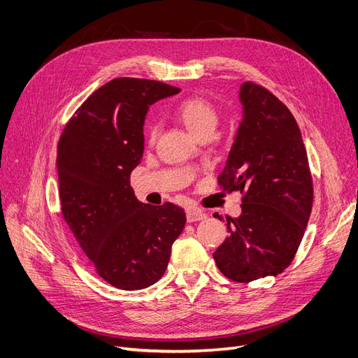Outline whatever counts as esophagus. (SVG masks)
<instances>
[{"mask_svg":"<svg viewBox=\"0 0 358 358\" xmlns=\"http://www.w3.org/2000/svg\"><path fill=\"white\" fill-rule=\"evenodd\" d=\"M207 216H206V213H203V211H198V210H188L187 211V220L189 222V223H192V222H199V220H203V219H206Z\"/></svg>","mask_w":358,"mask_h":358,"instance_id":"34e87169","label":"esophagus"}]
</instances>
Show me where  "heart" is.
<instances>
[{"instance_id":"b5f03b06","label":"heart","mask_w":358,"mask_h":358,"mask_svg":"<svg viewBox=\"0 0 358 358\" xmlns=\"http://www.w3.org/2000/svg\"><path fill=\"white\" fill-rule=\"evenodd\" d=\"M176 116L194 136H198L199 134H203L206 131L214 129V126L217 123L216 108L201 98L185 99V101H182L178 106ZM155 123H150L147 127V136L150 142L155 139Z\"/></svg>"}]
</instances>
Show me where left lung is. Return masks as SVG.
<instances>
[{"instance_id": "obj_1", "label": "left lung", "mask_w": 358, "mask_h": 358, "mask_svg": "<svg viewBox=\"0 0 358 358\" xmlns=\"http://www.w3.org/2000/svg\"><path fill=\"white\" fill-rule=\"evenodd\" d=\"M239 101L242 120L219 183L244 194L242 213L226 219L229 236L213 257L227 279L248 283L282 273L294 260L310 219L313 180L288 107L251 82L241 85Z\"/></svg>"}]
</instances>
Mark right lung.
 Masks as SVG:
<instances>
[{
	"mask_svg": "<svg viewBox=\"0 0 358 358\" xmlns=\"http://www.w3.org/2000/svg\"><path fill=\"white\" fill-rule=\"evenodd\" d=\"M179 91L157 80L113 79L78 108L59 142L64 220L96 273L119 289L159 280L187 223L183 208L144 204L131 188L144 152L148 108Z\"/></svg>",
	"mask_w": 358,
	"mask_h": 358,
	"instance_id": "add662e5",
	"label": "right lung"
}]
</instances>
